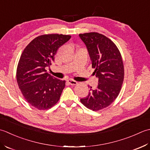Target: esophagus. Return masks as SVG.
<instances>
[{
  "label": "esophagus",
  "mask_w": 150,
  "mask_h": 150,
  "mask_svg": "<svg viewBox=\"0 0 150 150\" xmlns=\"http://www.w3.org/2000/svg\"><path fill=\"white\" fill-rule=\"evenodd\" d=\"M67 82L69 83V85H77L78 84V82L74 80H73V79H68L67 80Z\"/></svg>",
  "instance_id": "1"
}]
</instances>
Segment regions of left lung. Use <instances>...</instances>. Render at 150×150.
Here are the masks:
<instances>
[{"instance_id":"left-lung-1","label":"left lung","mask_w":150,"mask_h":150,"mask_svg":"<svg viewBox=\"0 0 150 150\" xmlns=\"http://www.w3.org/2000/svg\"><path fill=\"white\" fill-rule=\"evenodd\" d=\"M79 38L87 48L98 78L96 89L91 87L88 95L80 99L81 103L93 111L104 109L114 102L120 93L124 78V69L120 51L111 39L101 33H80Z\"/></svg>"}]
</instances>
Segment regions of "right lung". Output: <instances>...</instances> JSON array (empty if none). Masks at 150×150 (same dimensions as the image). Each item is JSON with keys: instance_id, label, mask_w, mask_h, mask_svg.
Listing matches in <instances>:
<instances>
[{"instance_id": "right-lung-1", "label": "right lung", "mask_w": 150, "mask_h": 150, "mask_svg": "<svg viewBox=\"0 0 150 150\" xmlns=\"http://www.w3.org/2000/svg\"><path fill=\"white\" fill-rule=\"evenodd\" d=\"M71 38L63 34L38 36L21 54L17 69V83L25 100L39 110L54 106L65 88V81L51 76L45 68L52 65L58 48Z\"/></svg>"}]
</instances>
